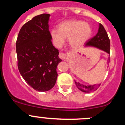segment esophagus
Segmentation results:
<instances>
[{
	"mask_svg": "<svg viewBox=\"0 0 125 125\" xmlns=\"http://www.w3.org/2000/svg\"><path fill=\"white\" fill-rule=\"evenodd\" d=\"M66 54L63 52H60L59 54V57H60L61 59H62V60H65L66 59Z\"/></svg>",
	"mask_w": 125,
	"mask_h": 125,
	"instance_id": "obj_1",
	"label": "esophagus"
}]
</instances>
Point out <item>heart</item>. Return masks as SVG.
<instances>
[{
	"label": "heart",
	"instance_id": "obj_1",
	"mask_svg": "<svg viewBox=\"0 0 125 125\" xmlns=\"http://www.w3.org/2000/svg\"><path fill=\"white\" fill-rule=\"evenodd\" d=\"M59 29H52L50 37L56 47L64 45L69 38V44L74 49H79L91 38L93 33L91 25L83 21L72 19L66 21L58 25Z\"/></svg>",
	"mask_w": 125,
	"mask_h": 125
}]
</instances>
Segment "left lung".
Listing matches in <instances>:
<instances>
[{
	"label": "left lung",
	"mask_w": 125,
	"mask_h": 125,
	"mask_svg": "<svg viewBox=\"0 0 125 125\" xmlns=\"http://www.w3.org/2000/svg\"><path fill=\"white\" fill-rule=\"evenodd\" d=\"M96 47L97 49L103 51L108 54V56H110V41L109 39L106 31L104 29L102 24H99L98 33L94 37L91 39L86 44L85 47ZM108 59H110L109 57H108ZM109 61H110V59H109ZM74 81L76 86L78 87V89L84 93H90L96 91L101 84V83H100L97 85L93 84L86 86L83 84H80V83L79 82H76V81Z\"/></svg>",
	"instance_id": "obj_1"
}]
</instances>
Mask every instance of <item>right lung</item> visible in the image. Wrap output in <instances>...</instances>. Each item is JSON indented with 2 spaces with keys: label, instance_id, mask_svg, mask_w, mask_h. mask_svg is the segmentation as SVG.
<instances>
[{
  "label": "right lung",
  "instance_id": "right-lung-1",
  "mask_svg": "<svg viewBox=\"0 0 125 125\" xmlns=\"http://www.w3.org/2000/svg\"><path fill=\"white\" fill-rule=\"evenodd\" d=\"M49 17L48 14L33 17L21 29L16 42L20 74L30 86L41 92L54 86L57 66L62 61L51 41Z\"/></svg>",
  "mask_w": 125,
  "mask_h": 125
}]
</instances>
